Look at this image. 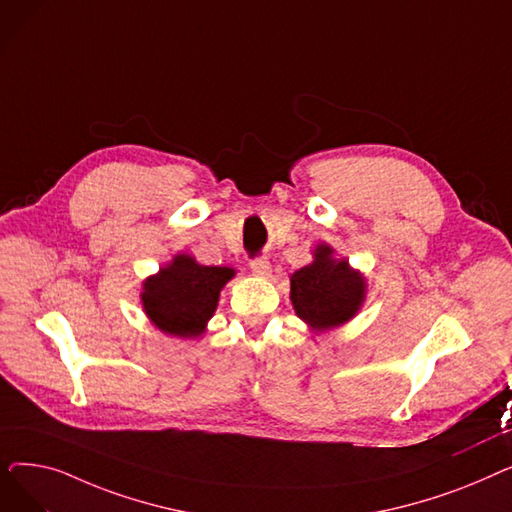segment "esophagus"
<instances>
[{
  "label": "esophagus",
  "instance_id": "esophagus-1",
  "mask_svg": "<svg viewBox=\"0 0 512 512\" xmlns=\"http://www.w3.org/2000/svg\"><path fill=\"white\" fill-rule=\"evenodd\" d=\"M270 270H272V265H270V261H267L265 257H257V259H251V272L255 274V276H267L270 274Z\"/></svg>",
  "mask_w": 512,
  "mask_h": 512
}]
</instances>
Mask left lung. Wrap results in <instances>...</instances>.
Instances as JSON below:
<instances>
[{"mask_svg": "<svg viewBox=\"0 0 512 512\" xmlns=\"http://www.w3.org/2000/svg\"><path fill=\"white\" fill-rule=\"evenodd\" d=\"M365 278L330 245L315 247L313 263L290 276V301L313 332H326L353 319L365 301Z\"/></svg>", "mask_w": 512, "mask_h": 512, "instance_id": "8db88e82", "label": "left lung"}]
</instances>
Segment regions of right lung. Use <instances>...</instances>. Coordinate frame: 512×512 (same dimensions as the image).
Wrapping results in <instances>:
<instances>
[{
    "label": "right lung",
    "instance_id": "1",
    "mask_svg": "<svg viewBox=\"0 0 512 512\" xmlns=\"http://www.w3.org/2000/svg\"><path fill=\"white\" fill-rule=\"evenodd\" d=\"M234 274L232 267L201 265L195 257L180 253L143 282V309L161 332L197 338L218 307L220 290Z\"/></svg>",
    "mask_w": 512,
    "mask_h": 512
}]
</instances>
